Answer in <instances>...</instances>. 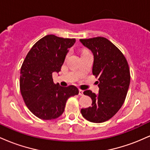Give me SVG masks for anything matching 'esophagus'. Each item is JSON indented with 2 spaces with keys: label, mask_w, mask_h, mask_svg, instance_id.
Masks as SVG:
<instances>
[{
  "label": "esophagus",
  "mask_w": 150,
  "mask_h": 150,
  "mask_svg": "<svg viewBox=\"0 0 150 150\" xmlns=\"http://www.w3.org/2000/svg\"><path fill=\"white\" fill-rule=\"evenodd\" d=\"M83 90H82V89H79V95L80 96H83L84 95V93H83Z\"/></svg>",
  "instance_id": "34e87169"
}]
</instances>
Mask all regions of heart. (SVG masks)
<instances>
[{
	"label": "heart",
	"instance_id": "1",
	"mask_svg": "<svg viewBox=\"0 0 150 150\" xmlns=\"http://www.w3.org/2000/svg\"><path fill=\"white\" fill-rule=\"evenodd\" d=\"M86 51H84L83 52H82V53H84V52H86Z\"/></svg>",
	"mask_w": 150,
	"mask_h": 150
}]
</instances>
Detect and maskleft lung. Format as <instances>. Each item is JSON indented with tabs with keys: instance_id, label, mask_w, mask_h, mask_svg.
<instances>
[{
	"instance_id": "8db88e82",
	"label": "left lung",
	"mask_w": 150,
	"mask_h": 150,
	"mask_svg": "<svg viewBox=\"0 0 150 150\" xmlns=\"http://www.w3.org/2000/svg\"><path fill=\"white\" fill-rule=\"evenodd\" d=\"M94 55L92 73L98 77L99 94L84 92L91 97L92 106L82 108V116L92 123H103L112 118L124 103L130 85V74L124 55L104 37L80 39Z\"/></svg>"
}]
</instances>
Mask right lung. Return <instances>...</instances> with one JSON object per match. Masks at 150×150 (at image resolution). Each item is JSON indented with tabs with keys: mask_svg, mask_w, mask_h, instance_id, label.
<instances>
[{
	"mask_svg": "<svg viewBox=\"0 0 150 150\" xmlns=\"http://www.w3.org/2000/svg\"><path fill=\"white\" fill-rule=\"evenodd\" d=\"M75 39L49 34L39 39L26 56L20 70V88L25 104L34 116L52 120L61 116L70 97L78 94L76 87L54 84L52 74L61 71L68 49Z\"/></svg>",
	"mask_w": 150,
	"mask_h": 150,
	"instance_id": "right-lung-1",
	"label": "right lung"
}]
</instances>
